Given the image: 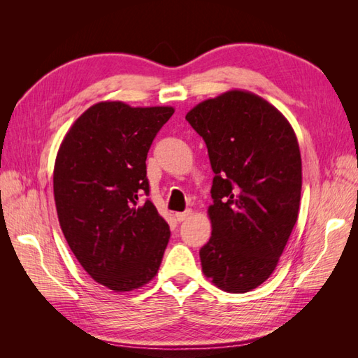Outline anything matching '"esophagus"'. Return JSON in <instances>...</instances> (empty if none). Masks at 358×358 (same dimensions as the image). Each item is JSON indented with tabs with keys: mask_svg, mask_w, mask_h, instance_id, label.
Masks as SVG:
<instances>
[{
	"mask_svg": "<svg viewBox=\"0 0 358 358\" xmlns=\"http://www.w3.org/2000/svg\"><path fill=\"white\" fill-rule=\"evenodd\" d=\"M191 213H192L191 209H188V210H185V212H179V213H176V220H178L179 222L185 221V220L188 218V216H191Z\"/></svg>",
	"mask_w": 358,
	"mask_h": 358,
	"instance_id": "34e87169",
	"label": "esophagus"
}]
</instances>
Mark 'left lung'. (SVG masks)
Here are the masks:
<instances>
[{
	"label": "left lung",
	"mask_w": 358,
	"mask_h": 358,
	"mask_svg": "<svg viewBox=\"0 0 358 358\" xmlns=\"http://www.w3.org/2000/svg\"><path fill=\"white\" fill-rule=\"evenodd\" d=\"M185 117L208 146L215 173L203 273L224 291L248 292L273 273L297 221V137L276 107L248 91L206 100Z\"/></svg>",
	"instance_id": "left-lung-1"
}]
</instances>
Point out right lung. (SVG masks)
Here are the masks:
<instances>
[{
	"mask_svg": "<svg viewBox=\"0 0 358 358\" xmlns=\"http://www.w3.org/2000/svg\"><path fill=\"white\" fill-rule=\"evenodd\" d=\"M173 113V107L96 103L58 150L53 194L61 230L88 275L116 292L148 284L170 239L169 224L146 199V157Z\"/></svg>",
	"mask_w": 358,
	"mask_h": 358,
	"instance_id": "right-lung-1",
	"label": "right lung"
}]
</instances>
